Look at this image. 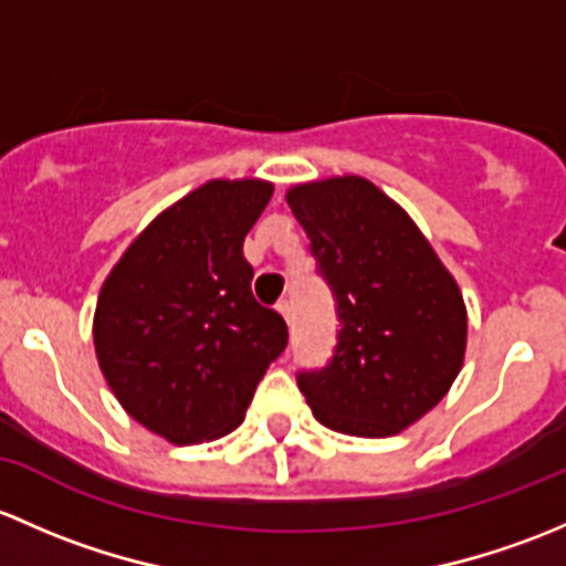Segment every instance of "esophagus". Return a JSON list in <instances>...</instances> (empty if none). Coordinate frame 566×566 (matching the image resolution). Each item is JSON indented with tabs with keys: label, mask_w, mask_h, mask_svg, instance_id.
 <instances>
[{
	"label": "esophagus",
	"mask_w": 566,
	"mask_h": 566,
	"mask_svg": "<svg viewBox=\"0 0 566 566\" xmlns=\"http://www.w3.org/2000/svg\"><path fill=\"white\" fill-rule=\"evenodd\" d=\"M277 311H281V316L285 318V324H291V318H294V316H291V302L289 300H281V302H277Z\"/></svg>",
	"instance_id": "1"
}]
</instances>
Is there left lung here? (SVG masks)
Listing matches in <instances>:
<instances>
[{"label":"left lung","mask_w":566,"mask_h":566,"mask_svg":"<svg viewBox=\"0 0 566 566\" xmlns=\"http://www.w3.org/2000/svg\"><path fill=\"white\" fill-rule=\"evenodd\" d=\"M335 296L329 363L300 370L313 417L363 439L395 436L450 392L463 368L465 305L422 231L363 177L285 193Z\"/></svg>","instance_id":"left-lung-1"}]
</instances>
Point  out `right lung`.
<instances>
[{
    "instance_id": "right-lung-1",
    "label": "right lung",
    "mask_w": 566,
    "mask_h": 566,
    "mask_svg": "<svg viewBox=\"0 0 566 566\" xmlns=\"http://www.w3.org/2000/svg\"><path fill=\"white\" fill-rule=\"evenodd\" d=\"M272 198L261 179H212L160 212L97 296L95 352L111 392L171 444L240 428L289 343L283 316L255 302L242 242Z\"/></svg>"
}]
</instances>
